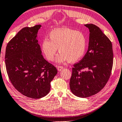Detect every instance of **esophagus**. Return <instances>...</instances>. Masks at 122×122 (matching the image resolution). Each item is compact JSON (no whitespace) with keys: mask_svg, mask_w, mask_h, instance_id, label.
<instances>
[{"mask_svg":"<svg viewBox=\"0 0 122 122\" xmlns=\"http://www.w3.org/2000/svg\"><path fill=\"white\" fill-rule=\"evenodd\" d=\"M57 69H58V70L59 71H61L63 69V66H58L57 67Z\"/></svg>","mask_w":122,"mask_h":122,"instance_id":"34e87169","label":"esophagus"}]
</instances>
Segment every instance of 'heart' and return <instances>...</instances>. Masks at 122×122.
Here are the masks:
<instances>
[{"mask_svg":"<svg viewBox=\"0 0 122 122\" xmlns=\"http://www.w3.org/2000/svg\"><path fill=\"white\" fill-rule=\"evenodd\" d=\"M87 48V39L84 34L77 30L60 28L51 31L49 39L41 42L42 53L48 60L52 61L58 51L61 52L58 62L68 61L74 63L83 57Z\"/></svg>","mask_w":122,"mask_h":122,"instance_id":"heart-1","label":"heart"}]
</instances>
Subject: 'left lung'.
Instances as JSON below:
<instances>
[{
	"mask_svg": "<svg viewBox=\"0 0 122 122\" xmlns=\"http://www.w3.org/2000/svg\"><path fill=\"white\" fill-rule=\"evenodd\" d=\"M89 30L88 50L74 64L70 81L73 94L81 98L94 95L103 88L111 75L113 62L112 42L96 25L85 24Z\"/></svg>",
	"mask_w": 122,
	"mask_h": 122,
	"instance_id": "left-lung-1",
	"label": "left lung"
}]
</instances>
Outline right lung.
<instances>
[{
  "instance_id": "add662e5",
  "label": "right lung",
  "mask_w": 122,
  "mask_h": 122,
  "mask_svg": "<svg viewBox=\"0 0 122 122\" xmlns=\"http://www.w3.org/2000/svg\"><path fill=\"white\" fill-rule=\"evenodd\" d=\"M41 26L23 28L8 42L5 50V66L12 85L33 99L42 98L49 92L50 82L58 73L41 55L36 38Z\"/></svg>"
}]
</instances>
